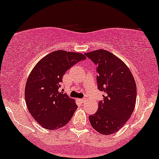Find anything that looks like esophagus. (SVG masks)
<instances>
[{"instance_id": "esophagus-1", "label": "esophagus", "mask_w": 159, "mask_h": 159, "mask_svg": "<svg viewBox=\"0 0 159 159\" xmlns=\"http://www.w3.org/2000/svg\"><path fill=\"white\" fill-rule=\"evenodd\" d=\"M78 101H79L80 102H81V103H83V102H85V99H78Z\"/></svg>"}]
</instances>
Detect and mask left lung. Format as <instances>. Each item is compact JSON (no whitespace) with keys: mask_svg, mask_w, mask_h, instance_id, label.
I'll use <instances>...</instances> for the list:
<instances>
[{"mask_svg":"<svg viewBox=\"0 0 159 159\" xmlns=\"http://www.w3.org/2000/svg\"><path fill=\"white\" fill-rule=\"evenodd\" d=\"M85 55L97 66L98 89L105 92L97 111L89 116L91 126L102 135L118 132L134 112L136 84L122 60L108 51L99 49Z\"/></svg>","mask_w":159,"mask_h":159,"instance_id":"obj_1","label":"left lung"}]
</instances>
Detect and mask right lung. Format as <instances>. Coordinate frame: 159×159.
Masks as SVG:
<instances>
[{"instance_id": "right-lung-1", "label": "right lung", "mask_w": 159, "mask_h": 159, "mask_svg": "<svg viewBox=\"0 0 159 159\" xmlns=\"http://www.w3.org/2000/svg\"><path fill=\"white\" fill-rule=\"evenodd\" d=\"M85 54L58 50L41 59L34 66L25 88L26 106L38 124L48 130L67 125L77 108L75 102L59 89L67 70Z\"/></svg>"}]
</instances>
